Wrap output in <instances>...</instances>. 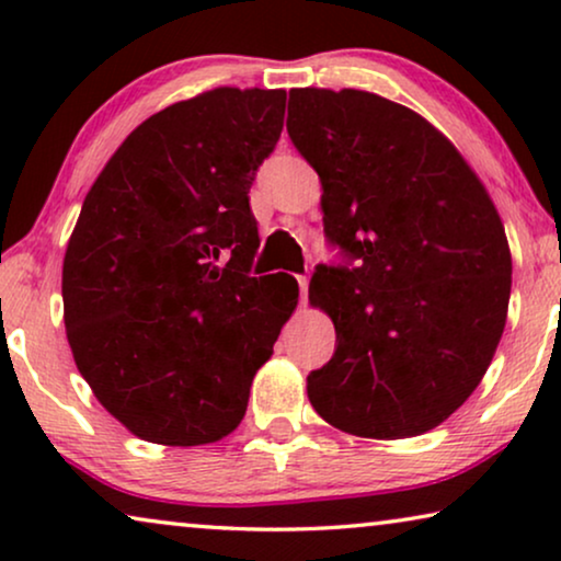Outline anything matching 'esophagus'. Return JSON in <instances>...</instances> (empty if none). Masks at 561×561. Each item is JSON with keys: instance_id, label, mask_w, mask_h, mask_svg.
Instances as JSON below:
<instances>
[{"instance_id": "obj_1", "label": "esophagus", "mask_w": 561, "mask_h": 561, "mask_svg": "<svg viewBox=\"0 0 561 561\" xmlns=\"http://www.w3.org/2000/svg\"><path fill=\"white\" fill-rule=\"evenodd\" d=\"M298 288H301V306H306V294H309V278L298 275Z\"/></svg>"}]
</instances>
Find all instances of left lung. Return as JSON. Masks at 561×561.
<instances>
[{"mask_svg": "<svg viewBox=\"0 0 561 561\" xmlns=\"http://www.w3.org/2000/svg\"><path fill=\"white\" fill-rule=\"evenodd\" d=\"M288 135L321 181L324 232L357 267H317L309 301L336 350L313 411L363 439L447 421L488 373L511 298L501 214L451 140L363 89H290Z\"/></svg>", "mask_w": 561, "mask_h": 561, "instance_id": "8db88e82", "label": "left lung"}]
</instances>
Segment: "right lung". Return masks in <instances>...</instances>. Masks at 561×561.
<instances>
[{
	"label": "right lung",
	"mask_w": 561,
	"mask_h": 561,
	"mask_svg": "<svg viewBox=\"0 0 561 561\" xmlns=\"http://www.w3.org/2000/svg\"><path fill=\"white\" fill-rule=\"evenodd\" d=\"M283 110V89L234 87L165 106L83 198L60 283L66 336L96 401L145 442L232 434L296 309L298 283L250 275L260 234L248 191Z\"/></svg>",
	"instance_id": "right-lung-1"
}]
</instances>
